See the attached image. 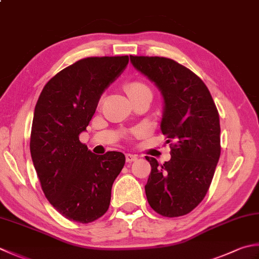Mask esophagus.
Segmentation results:
<instances>
[{
    "label": "esophagus",
    "mask_w": 259,
    "mask_h": 259,
    "mask_svg": "<svg viewBox=\"0 0 259 259\" xmlns=\"http://www.w3.org/2000/svg\"><path fill=\"white\" fill-rule=\"evenodd\" d=\"M138 156L134 155V154H125V160L126 163H133V161H136Z\"/></svg>",
    "instance_id": "obj_1"
}]
</instances>
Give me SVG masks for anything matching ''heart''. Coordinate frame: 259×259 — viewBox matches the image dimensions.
Instances as JSON below:
<instances>
[{"label": "heart", "instance_id": "obj_1", "mask_svg": "<svg viewBox=\"0 0 259 259\" xmlns=\"http://www.w3.org/2000/svg\"><path fill=\"white\" fill-rule=\"evenodd\" d=\"M125 92L128 93L129 98H133V96L139 94L144 91H150L148 86L145 83L140 82V80H133V82H129L124 85Z\"/></svg>", "mask_w": 259, "mask_h": 259}]
</instances>
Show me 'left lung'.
<instances>
[{
  "mask_svg": "<svg viewBox=\"0 0 259 259\" xmlns=\"http://www.w3.org/2000/svg\"><path fill=\"white\" fill-rule=\"evenodd\" d=\"M130 60L163 95L160 129L171 143L165 164L146 156L151 166L147 200L163 217L187 214L204 199L213 179L221 153L219 112L203 80L185 66L157 56H130Z\"/></svg>",
  "mask_w": 259,
  "mask_h": 259,
  "instance_id": "8db88e82",
  "label": "left lung"
}]
</instances>
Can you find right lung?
<instances>
[{"label":"right lung","mask_w":259,"mask_h":259,"mask_svg":"<svg viewBox=\"0 0 259 259\" xmlns=\"http://www.w3.org/2000/svg\"><path fill=\"white\" fill-rule=\"evenodd\" d=\"M128 63V56L79 59L49 79L35 104L30 137L33 166L47 200L68 220L90 224L109 209L125 157L120 151L93 154L79 134Z\"/></svg>","instance_id":"right-lung-1"}]
</instances>
